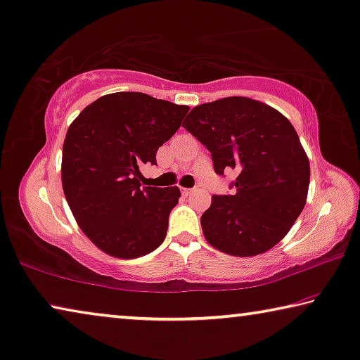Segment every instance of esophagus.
<instances>
[{"instance_id": "obj_1", "label": "esophagus", "mask_w": 360, "mask_h": 360, "mask_svg": "<svg viewBox=\"0 0 360 360\" xmlns=\"http://www.w3.org/2000/svg\"><path fill=\"white\" fill-rule=\"evenodd\" d=\"M181 192H182V194H184V195H189V194H192V192H195V189H189V187H182Z\"/></svg>"}]
</instances>
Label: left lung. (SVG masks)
Segmentation results:
<instances>
[{"mask_svg":"<svg viewBox=\"0 0 360 360\" xmlns=\"http://www.w3.org/2000/svg\"><path fill=\"white\" fill-rule=\"evenodd\" d=\"M186 131L212 153L214 173L238 171L233 194L213 195L200 223L208 243L252 257L276 245L307 198L310 166L296 129L280 111L245 96L195 106Z\"/></svg>","mask_w":360,"mask_h":360,"instance_id":"8db88e82","label":"left lung"}]
</instances>
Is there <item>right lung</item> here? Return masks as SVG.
I'll list each match as a JSON object with an SVG mask.
<instances>
[{"label":"right lung","mask_w":360,"mask_h":360,"mask_svg":"<svg viewBox=\"0 0 360 360\" xmlns=\"http://www.w3.org/2000/svg\"><path fill=\"white\" fill-rule=\"evenodd\" d=\"M189 106L141 92H117L89 105L68 129L61 178L85 236L106 254L136 259L166 238L178 187H143L141 166L181 127Z\"/></svg>","instance_id":"obj_1"}]
</instances>
